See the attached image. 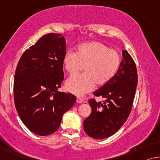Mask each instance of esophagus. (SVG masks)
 Masks as SVG:
<instances>
[{
  "mask_svg": "<svg viewBox=\"0 0 160 160\" xmlns=\"http://www.w3.org/2000/svg\"><path fill=\"white\" fill-rule=\"evenodd\" d=\"M77 102L78 103H82V102H83V98L79 97V96H78V97H77Z\"/></svg>",
  "mask_w": 160,
  "mask_h": 160,
  "instance_id": "1",
  "label": "esophagus"
}]
</instances>
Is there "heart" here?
I'll return each instance as SVG.
<instances>
[{"instance_id": "b5f03b06", "label": "heart", "mask_w": 160, "mask_h": 160, "mask_svg": "<svg viewBox=\"0 0 160 160\" xmlns=\"http://www.w3.org/2000/svg\"><path fill=\"white\" fill-rule=\"evenodd\" d=\"M121 55L100 42L79 45L77 53L69 49L63 58V65L67 72L74 74L84 67L85 72L70 76L65 85L67 91L82 96L92 91L96 83L104 85L116 75L121 64Z\"/></svg>"}]
</instances>
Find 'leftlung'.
<instances>
[{
	"instance_id": "8db88e82",
	"label": "left lung",
	"mask_w": 160,
	"mask_h": 160,
	"mask_svg": "<svg viewBox=\"0 0 160 160\" xmlns=\"http://www.w3.org/2000/svg\"><path fill=\"white\" fill-rule=\"evenodd\" d=\"M122 60L116 75L93 92L96 96L105 100L97 102L91 98L88 103L92 112L83 122L88 136L95 139L111 136L118 131L127 120L131 112L138 84L136 64L126 50L122 51Z\"/></svg>"
}]
</instances>
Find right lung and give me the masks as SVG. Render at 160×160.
<instances>
[{"instance_id":"add662e5","label":"right lung","mask_w":160,"mask_h":160,"mask_svg":"<svg viewBox=\"0 0 160 160\" xmlns=\"http://www.w3.org/2000/svg\"><path fill=\"white\" fill-rule=\"evenodd\" d=\"M65 46L62 34L42 36L24 51L16 69V109L24 125L39 136H48L57 131L63 114L76 101L73 94L58 91L64 80Z\"/></svg>"}]
</instances>
